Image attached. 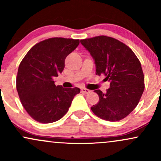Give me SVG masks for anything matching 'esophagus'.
<instances>
[{
    "label": "esophagus",
    "mask_w": 161,
    "mask_h": 161,
    "mask_svg": "<svg viewBox=\"0 0 161 161\" xmlns=\"http://www.w3.org/2000/svg\"><path fill=\"white\" fill-rule=\"evenodd\" d=\"M81 92H82V93H85V94H88L91 92V91L88 89H87V88H81Z\"/></svg>",
    "instance_id": "esophagus-1"
}]
</instances>
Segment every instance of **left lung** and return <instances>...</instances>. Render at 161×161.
Masks as SVG:
<instances>
[{"mask_svg": "<svg viewBox=\"0 0 161 161\" xmlns=\"http://www.w3.org/2000/svg\"><path fill=\"white\" fill-rule=\"evenodd\" d=\"M95 60L96 74H104L110 82L106 93L95 90L99 101L92 112L101 119L119 121L136 108L145 89L141 63L123 42L104 36L80 41Z\"/></svg>", "mask_w": 161, "mask_h": 161, "instance_id": "8db88e82", "label": "left lung"}]
</instances>
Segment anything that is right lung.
I'll return each instance as SVG.
<instances>
[{
  "instance_id": "1",
  "label": "right lung",
  "mask_w": 161,
  "mask_h": 161,
  "mask_svg": "<svg viewBox=\"0 0 161 161\" xmlns=\"http://www.w3.org/2000/svg\"><path fill=\"white\" fill-rule=\"evenodd\" d=\"M79 39L51 38L28 51L19 66L16 89L23 108L35 120L51 123L67 113L79 88L56 86L53 78L61 73L66 57L78 47Z\"/></svg>"
}]
</instances>
